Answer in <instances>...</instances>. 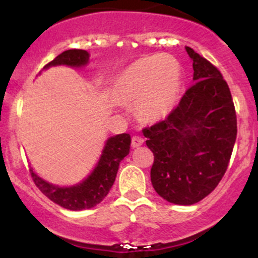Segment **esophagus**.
<instances>
[{"label":"esophagus","mask_w":258,"mask_h":258,"mask_svg":"<svg viewBox=\"0 0 258 258\" xmlns=\"http://www.w3.org/2000/svg\"><path fill=\"white\" fill-rule=\"evenodd\" d=\"M143 143H144V139L139 137V136H135V137H132V148L141 147Z\"/></svg>","instance_id":"esophagus-1"}]
</instances>
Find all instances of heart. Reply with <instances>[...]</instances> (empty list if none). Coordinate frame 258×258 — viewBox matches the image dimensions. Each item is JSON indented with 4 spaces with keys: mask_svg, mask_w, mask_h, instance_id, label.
Masks as SVG:
<instances>
[{
    "mask_svg": "<svg viewBox=\"0 0 258 258\" xmlns=\"http://www.w3.org/2000/svg\"><path fill=\"white\" fill-rule=\"evenodd\" d=\"M180 80V65L176 58L154 54L138 59L122 70L115 88L121 99L138 105L142 119L156 121L172 111Z\"/></svg>",
    "mask_w": 258,
    "mask_h": 258,
    "instance_id": "obj_1",
    "label": "heart"
}]
</instances>
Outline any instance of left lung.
I'll return each instance as SVG.
<instances>
[{"label":"left lung","instance_id":"1","mask_svg":"<svg viewBox=\"0 0 258 258\" xmlns=\"http://www.w3.org/2000/svg\"><path fill=\"white\" fill-rule=\"evenodd\" d=\"M194 85L167 119L143 130L154 154L152 184L162 199L193 205L226 173L236 139V115L218 69L190 47Z\"/></svg>","mask_w":258,"mask_h":258}]
</instances>
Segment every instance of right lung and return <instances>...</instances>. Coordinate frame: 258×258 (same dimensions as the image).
<instances>
[{"label": "right lung", "instance_id": "obj_1", "mask_svg": "<svg viewBox=\"0 0 258 258\" xmlns=\"http://www.w3.org/2000/svg\"><path fill=\"white\" fill-rule=\"evenodd\" d=\"M90 61V53L84 49H68L44 65L43 70L51 67L65 65L70 68H84ZM41 74V73H40ZM131 136L128 133L112 136L106 139L98 162L92 172L74 185L60 186L41 178L30 167L35 184L48 199L59 206L72 211H81L97 206L108 195L116 178L120 162L128 155Z\"/></svg>", "mask_w": 258, "mask_h": 258}]
</instances>
